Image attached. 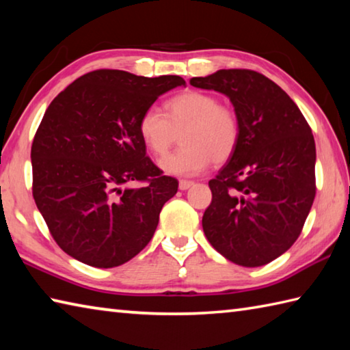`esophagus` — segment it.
Returning a JSON list of instances; mask_svg holds the SVG:
<instances>
[{
  "label": "esophagus",
  "mask_w": 350,
  "mask_h": 350,
  "mask_svg": "<svg viewBox=\"0 0 350 350\" xmlns=\"http://www.w3.org/2000/svg\"><path fill=\"white\" fill-rule=\"evenodd\" d=\"M193 185H194V182H191V180H180L179 182V188L182 191H185V189H189L191 187H193Z\"/></svg>",
  "instance_id": "obj_1"
}]
</instances>
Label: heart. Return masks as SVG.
<instances>
[{"label": "heart", "mask_w": 350, "mask_h": 350, "mask_svg": "<svg viewBox=\"0 0 350 350\" xmlns=\"http://www.w3.org/2000/svg\"><path fill=\"white\" fill-rule=\"evenodd\" d=\"M138 133L154 157H163L173 148L179 135L183 147L161 161L168 174L196 176L212 161L223 163L235 153L241 138L237 112L209 92L185 91L163 105V113L148 107L138 120Z\"/></svg>", "instance_id": "obj_1"}]
</instances>
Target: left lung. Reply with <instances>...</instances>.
Wrapping results in <instances>:
<instances>
[{
	"instance_id": "8db88e82",
	"label": "left lung",
	"mask_w": 350,
	"mask_h": 350,
	"mask_svg": "<svg viewBox=\"0 0 350 350\" xmlns=\"http://www.w3.org/2000/svg\"><path fill=\"white\" fill-rule=\"evenodd\" d=\"M189 83L228 95L241 124L235 153L209 180L203 230L244 267L271 262L296 243L316 197V142L288 94L261 72L220 70Z\"/></svg>"
}]
</instances>
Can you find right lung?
Segmentation results:
<instances>
[{
  "label": "right lung",
  "instance_id": "obj_1",
  "mask_svg": "<svg viewBox=\"0 0 350 350\" xmlns=\"http://www.w3.org/2000/svg\"><path fill=\"white\" fill-rule=\"evenodd\" d=\"M183 85L179 75L97 70L48 106L31 144L33 198L54 241L77 261L112 269L153 238L179 182L146 154L138 120L159 95ZM132 181L142 187L122 188Z\"/></svg>",
  "mask_w": 350,
  "mask_h": 350
}]
</instances>
